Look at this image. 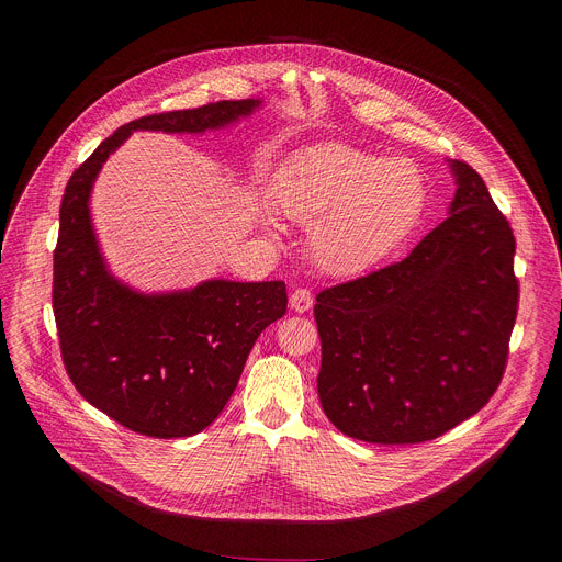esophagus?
<instances>
[{
  "label": "esophagus",
  "mask_w": 562,
  "mask_h": 562,
  "mask_svg": "<svg viewBox=\"0 0 562 562\" xmlns=\"http://www.w3.org/2000/svg\"><path fill=\"white\" fill-rule=\"evenodd\" d=\"M312 303H314V299H312V293L307 289H296V291L291 293V299H289V307L293 312H299V314L307 312L312 307Z\"/></svg>",
  "instance_id": "esophagus-1"
}]
</instances>
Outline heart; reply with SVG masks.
<instances>
[{
	"label": "heart",
	"mask_w": 562,
	"mask_h": 562,
	"mask_svg": "<svg viewBox=\"0 0 562 562\" xmlns=\"http://www.w3.org/2000/svg\"><path fill=\"white\" fill-rule=\"evenodd\" d=\"M280 210L310 225L318 271L350 278L385 261L419 223L428 184L417 164L348 145H316L293 159L276 187Z\"/></svg>",
	"instance_id": "obj_1"
}]
</instances>
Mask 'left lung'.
Here are the masks:
<instances>
[{
    "mask_svg": "<svg viewBox=\"0 0 562 562\" xmlns=\"http://www.w3.org/2000/svg\"><path fill=\"white\" fill-rule=\"evenodd\" d=\"M456 195L403 261L321 291L318 398L348 437L419 445L492 398L508 360L519 284L506 216L464 161Z\"/></svg>",
    "mask_w": 562,
    "mask_h": 562,
    "instance_id": "obj_1",
    "label": "left lung"
}]
</instances>
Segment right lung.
Instances as JSON below:
<instances>
[{"mask_svg": "<svg viewBox=\"0 0 562 562\" xmlns=\"http://www.w3.org/2000/svg\"><path fill=\"white\" fill-rule=\"evenodd\" d=\"M261 100H223L138 117L104 138L70 177L54 250L52 305L77 392L121 426L157 439L210 426L241 378L266 326L284 316L286 286L204 280L143 293L117 280L91 221L98 175L132 132L204 134L252 115Z\"/></svg>", "mask_w": 562, "mask_h": 562, "instance_id": "right-lung-1", "label": "right lung"}]
</instances>
